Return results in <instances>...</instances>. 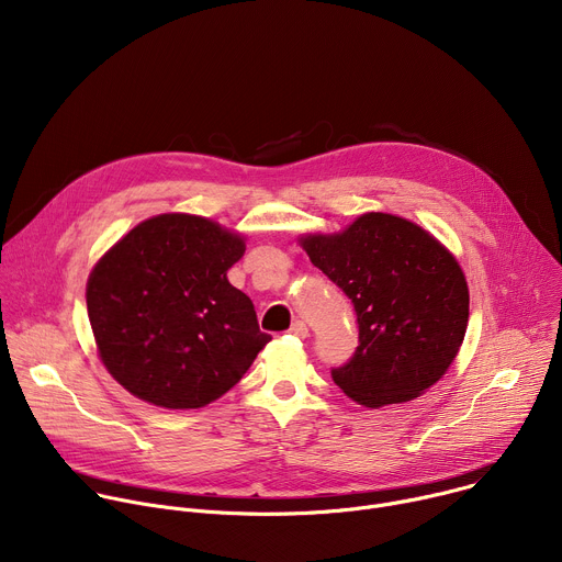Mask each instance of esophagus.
<instances>
[{"label": "esophagus", "instance_id": "1", "mask_svg": "<svg viewBox=\"0 0 562 562\" xmlns=\"http://www.w3.org/2000/svg\"><path fill=\"white\" fill-rule=\"evenodd\" d=\"M289 334H291V336H297V338H306V336H308V329H306V325L302 323V319H295V323H293L291 329H289Z\"/></svg>", "mask_w": 562, "mask_h": 562}]
</instances>
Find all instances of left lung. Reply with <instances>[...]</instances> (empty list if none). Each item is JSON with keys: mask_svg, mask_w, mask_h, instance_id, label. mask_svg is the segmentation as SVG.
<instances>
[{"mask_svg": "<svg viewBox=\"0 0 562 562\" xmlns=\"http://www.w3.org/2000/svg\"><path fill=\"white\" fill-rule=\"evenodd\" d=\"M313 267L338 284L358 315V347L331 369L358 405L407 403L453 362L469 323V289L456 258L418 224L364 213L334 235H304Z\"/></svg>", "mask_w": 562, "mask_h": 562, "instance_id": "obj_1", "label": "left lung"}]
</instances>
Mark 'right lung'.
Here are the masks:
<instances>
[{
  "label": "right lung",
  "instance_id": "add662e5",
  "mask_svg": "<svg viewBox=\"0 0 562 562\" xmlns=\"http://www.w3.org/2000/svg\"><path fill=\"white\" fill-rule=\"evenodd\" d=\"M245 237L187 213L139 222L95 265L87 306L100 358L135 397L204 407L235 386L271 340L226 271Z\"/></svg>",
  "mask_w": 562,
  "mask_h": 562
}]
</instances>
